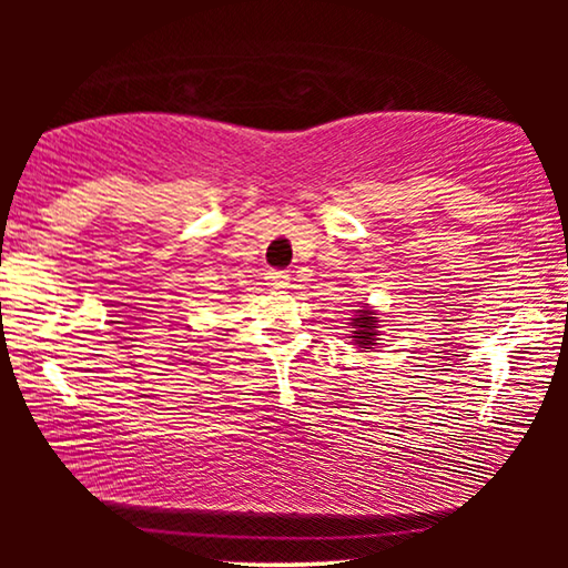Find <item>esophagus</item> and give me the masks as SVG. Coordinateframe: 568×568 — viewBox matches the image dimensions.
Masks as SVG:
<instances>
[{
  "mask_svg": "<svg viewBox=\"0 0 568 568\" xmlns=\"http://www.w3.org/2000/svg\"><path fill=\"white\" fill-rule=\"evenodd\" d=\"M267 285H271L273 291H285V287H291V277L283 271H271L267 273Z\"/></svg>",
  "mask_w": 568,
  "mask_h": 568,
  "instance_id": "obj_1",
  "label": "esophagus"
}]
</instances>
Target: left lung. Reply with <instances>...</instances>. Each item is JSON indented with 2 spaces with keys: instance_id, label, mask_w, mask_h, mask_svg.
Segmentation results:
<instances>
[{
  "instance_id": "obj_1",
  "label": "left lung",
  "mask_w": 568,
  "mask_h": 568,
  "mask_svg": "<svg viewBox=\"0 0 568 568\" xmlns=\"http://www.w3.org/2000/svg\"><path fill=\"white\" fill-rule=\"evenodd\" d=\"M378 313L368 311V307L363 305V311H358V315L355 318H351V338H355V345L358 348H371V345H376V335H378V321H376Z\"/></svg>"
}]
</instances>
